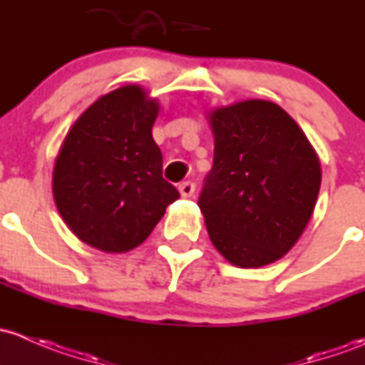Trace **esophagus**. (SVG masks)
<instances>
[{
	"label": "esophagus",
	"mask_w": 365,
	"mask_h": 365,
	"mask_svg": "<svg viewBox=\"0 0 365 365\" xmlns=\"http://www.w3.org/2000/svg\"><path fill=\"white\" fill-rule=\"evenodd\" d=\"M193 191H195V182L186 181V182L179 184V193H181V197H184V198L191 197V195H193Z\"/></svg>",
	"instance_id": "esophagus-1"
}]
</instances>
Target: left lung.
Wrapping results in <instances>:
<instances>
[{
    "label": "left lung",
    "instance_id": "obj_1",
    "mask_svg": "<svg viewBox=\"0 0 365 365\" xmlns=\"http://www.w3.org/2000/svg\"><path fill=\"white\" fill-rule=\"evenodd\" d=\"M209 123L214 160L198 207L210 242L242 269L272 264L294 247L317 205V151L272 101L214 108Z\"/></svg>",
    "mask_w": 365,
    "mask_h": 365
}]
</instances>
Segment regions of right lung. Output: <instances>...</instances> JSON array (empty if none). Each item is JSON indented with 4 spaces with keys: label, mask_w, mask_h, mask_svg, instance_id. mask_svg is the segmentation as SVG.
Masks as SVG:
<instances>
[{
    "label": "right lung",
    "mask_w": 365,
    "mask_h": 365,
    "mask_svg": "<svg viewBox=\"0 0 365 365\" xmlns=\"http://www.w3.org/2000/svg\"><path fill=\"white\" fill-rule=\"evenodd\" d=\"M160 105L140 86L98 98L73 123L52 172L56 207L82 242L126 253L140 246L179 191L161 175L153 140Z\"/></svg>",
    "instance_id": "add662e5"
}]
</instances>
